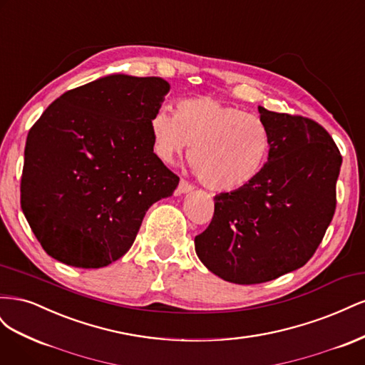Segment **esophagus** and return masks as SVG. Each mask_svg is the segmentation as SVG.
I'll list each match as a JSON object with an SVG mask.
<instances>
[{"label": "esophagus", "instance_id": "esophagus-1", "mask_svg": "<svg viewBox=\"0 0 365 365\" xmlns=\"http://www.w3.org/2000/svg\"><path fill=\"white\" fill-rule=\"evenodd\" d=\"M192 190H193V185L189 181H185V180L180 181V184H178V193H189Z\"/></svg>", "mask_w": 365, "mask_h": 365}]
</instances>
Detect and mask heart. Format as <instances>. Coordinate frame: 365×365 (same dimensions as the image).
Returning a JSON list of instances; mask_svg holds the SVG:
<instances>
[{
  "mask_svg": "<svg viewBox=\"0 0 365 365\" xmlns=\"http://www.w3.org/2000/svg\"><path fill=\"white\" fill-rule=\"evenodd\" d=\"M153 148L168 163L190 148L189 158L200 181L216 192L248 185L263 169L269 130L263 121L213 97L182 98L175 114L158 109L150 118Z\"/></svg>",
  "mask_w": 365,
  "mask_h": 365,
  "instance_id": "obj_1",
  "label": "heart"
}]
</instances>
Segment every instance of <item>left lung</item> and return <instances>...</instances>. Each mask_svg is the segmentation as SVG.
Instances as JSON below:
<instances>
[{
	"label": "left lung",
	"mask_w": 365,
	"mask_h": 365,
	"mask_svg": "<svg viewBox=\"0 0 365 365\" xmlns=\"http://www.w3.org/2000/svg\"><path fill=\"white\" fill-rule=\"evenodd\" d=\"M259 113L271 138L267 164L248 185L215 196L212 222L195 237L205 267L237 284L274 280L314 256L335 213L342 163L317 121Z\"/></svg>",
	"instance_id": "obj_1"
}]
</instances>
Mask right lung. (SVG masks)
I'll list each match as a JSON object with an SVG mask.
<instances>
[{"label": "right lung", "mask_w": 365, "mask_h": 365, "mask_svg": "<svg viewBox=\"0 0 365 365\" xmlns=\"http://www.w3.org/2000/svg\"><path fill=\"white\" fill-rule=\"evenodd\" d=\"M170 85L109 74L56 98L31 126L21 208L48 256L103 268L134 244L149 207L180 178L153 152L150 118Z\"/></svg>", "instance_id": "1"}]
</instances>
